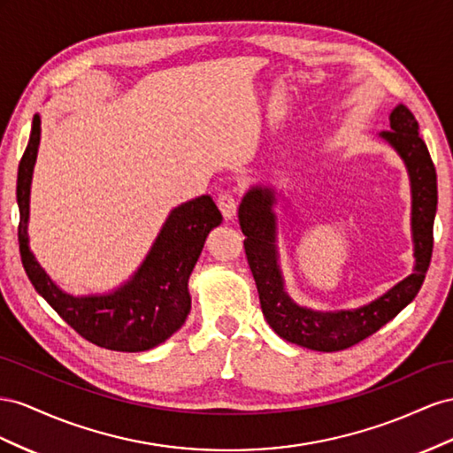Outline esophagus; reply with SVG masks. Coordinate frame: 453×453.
<instances>
[{"label":"esophagus","instance_id":"esophagus-1","mask_svg":"<svg viewBox=\"0 0 453 453\" xmlns=\"http://www.w3.org/2000/svg\"><path fill=\"white\" fill-rule=\"evenodd\" d=\"M216 204H218L219 212H222V216L226 219H231L237 212V199H235L234 193H229V191L219 193L218 199H216Z\"/></svg>","mask_w":453,"mask_h":453}]
</instances>
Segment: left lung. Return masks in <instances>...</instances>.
Listing matches in <instances>:
<instances>
[{"instance_id": "1", "label": "left lung", "mask_w": 453, "mask_h": 453, "mask_svg": "<svg viewBox=\"0 0 453 453\" xmlns=\"http://www.w3.org/2000/svg\"><path fill=\"white\" fill-rule=\"evenodd\" d=\"M391 131L381 136L404 159L411 180V229L416 242V269L380 300L355 311L315 313L296 305L282 290L275 256V203L273 191L254 188L239 206V224L244 234V252L256 280L262 311L280 338L315 351H342L363 342L395 319L416 298L427 275L433 256V224L438 191L436 171L427 144L419 136L413 113L400 104L391 113Z\"/></svg>"}]
</instances>
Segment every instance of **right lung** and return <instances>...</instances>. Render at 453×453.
<instances>
[{"instance_id": "obj_1", "label": "right lung", "mask_w": 453, "mask_h": 453, "mask_svg": "<svg viewBox=\"0 0 453 453\" xmlns=\"http://www.w3.org/2000/svg\"><path fill=\"white\" fill-rule=\"evenodd\" d=\"M42 136L40 115L32 123L30 142L19 165V249L26 275L47 303L87 342L110 351H148L169 340L184 325L191 300L188 279L211 229L222 222L209 196L174 209L163 226L146 262L123 288L108 296L73 298L58 290L28 249V201L32 171Z\"/></svg>"}]
</instances>
